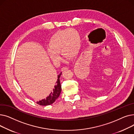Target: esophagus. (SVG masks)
I'll list each match as a JSON object with an SVG mask.
<instances>
[{
	"mask_svg": "<svg viewBox=\"0 0 134 134\" xmlns=\"http://www.w3.org/2000/svg\"><path fill=\"white\" fill-rule=\"evenodd\" d=\"M68 69V67H67V66L63 67L61 68V71H65V70Z\"/></svg>",
	"mask_w": 134,
	"mask_h": 134,
	"instance_id": "esophagus-1",
	"label": "esophagus"
}]
</instances>
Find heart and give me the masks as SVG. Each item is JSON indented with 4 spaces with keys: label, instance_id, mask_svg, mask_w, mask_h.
Instances as JSON below:
<instances>
[{
    "label": "heart",
    "instance_id": "heart-1",
    "mask_svg": "<svg viewBox=\"0 0 134 134\" xmlns=\"http://www.w3.org/2000/svg\"><path fill=\"white\" fill-rule=\"evenodd\" d=\"M81 39L76 30L69 29L58 32L51 38L48 44V53L54 62L60 58L59 53L65 58H72L79 52Z\"/></svg>",
    "mask_w": 134,
    "mask_h": 134
}]
</instances>
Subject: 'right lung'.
<instances>
[{"label":"right lung","instance_id":"1","mask_svg":"<svg viewBox=\"0 0 134 134\" xmlns=\"http://www.w3.org/2000/svg\"><path fill=\"white\" fill-rule=\"evenodd\" d=\"M61 75V73L58 76V79L57 81L56 82V85H55L54 88L53 89V91L51 92V93L49 94L48 97L46 98V99H42L41 100L37 102V104L40 105H42V106H47V105L52 104L58 99L61 91V86L60 81V77Z\"/></svg>","mask_w":134,"mask_h":134}]
</instances>
